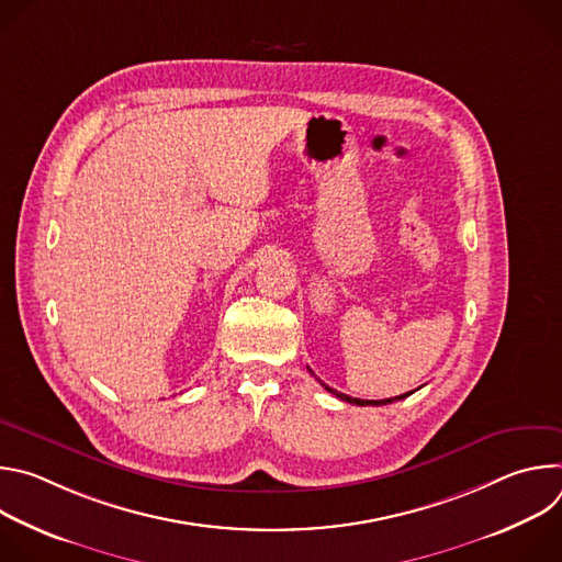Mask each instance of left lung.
Returning a JSON list of instances; mask_svg holds the SVG:
<instances>
[{
	"instance_id": "1",
	"label": "left lung",
	"mask_w": 562,
	"mask_h": 562,
	"mask_svg": "<svg viewBox=\"0 0 562 562\" xmlns=\"http://www.w3.org/2000/svg\"><path fill=\"white\" fill-rule=\"evenodd\" d=\"M323 384H325V382H323ZM325 389H327L329 393L338 395L340 400H345V403H351V405H360V407H367V405H373V407H380V405H389V403H395V400H403V397H407V395H412V393H414V391H409V393L395 395V397H386V400H360V397H351V395H347V393H340V391H336V389H331V386H327V384H325Z\"/></svg>"
}]
</instances>
